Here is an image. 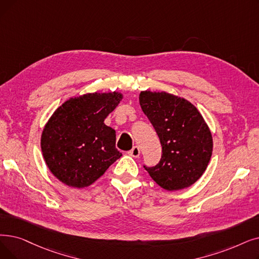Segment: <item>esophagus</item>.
<instances>
[{
  "label": "esophagus",
  "instance_id": "esophagus-1",
  "mask_svg": "<svg viewBox=\"0 0 259 259\" xmlns=\"http://www.w3.org/2000/svg\"><path fill=\"white\" fill-rule=\"evenodd\" d=\"M129 155H131L132 157H139L140 154H141V150L140 148L138 147V146H134V147L128 152Z\"/></svg>",
  "mask_w": 259,
  "mask_h": 259
}]
</instances>
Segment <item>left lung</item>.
<instances>
[{"label": "left lung", "instance_id": "left-lung-1", "mask_svg": "<svg viewBox=\"0 0 259 259\" xmlns=\"http://www.w3.org/2000/svg\"><path fill=\"white\" fill-rule=\"evenodd\" d=\"M140 105L162 145L160 163L145 169L169 192L192 186L204 174L212 152L211 132L203 116L187 99L164 91H142Z\"/></svg>", "mask_w": 259, "mask_h": 259}]
</instances>
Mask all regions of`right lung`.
I'll use <instances>...</instances> for the list:
<instances>
[{
    "label": "right lung",
    "instance_id": "1",
    "mask_svg": "<svg viewBox=\"0 0 259 259\" xmlns=\"http://www.w3.org/2000/svg\"><path fill=\"white\" fill-rule=\"evenodd\" d=\"M122 94L87 93L71 97L55 110L41 134V150L50 171L63 184H93L121 156L115 130L105 125Z\"/></svg>",
    "mask_w": 259,
    "mask_h": 259
}]
</instances>
